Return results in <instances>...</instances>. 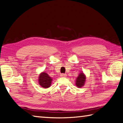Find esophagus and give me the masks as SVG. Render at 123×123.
Listing matches in <instances>:
<instances>
[{
    "mask_svg": "<svg viewBox=\"0 0 123 123\" xmlns=\"http://www.w3.org/2000/svg\"><path fill=\"white\" fill-rule=\"evenodd\" d=\"M61 76L62 77H65L67 76V74H61Z\"/></svg>",
    "mask_w": 123,
    "mask_h": 123,
    "instance_id": "obj_1",
    "label": "esophagus"
}]
</instances>
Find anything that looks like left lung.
Wrapping results in <instances>:
<instances>
[{
    "label": "left lung",
    "instance_id": "1",
    "mask_svg": "<svg viewBox=\"0 0 123 123\" xmlns=\"http://www.w3.org/2000/svg\"><path fill=\"white\" fill-rule=\"evenodd\" d=\"M85 76L83 73H80L79 74L77 78L76 79V85L78 87H81L84 85V83L85 81Z\"/></svg>",
    "mask_w": 123,
    "mask_h": 123
}]
</instances>
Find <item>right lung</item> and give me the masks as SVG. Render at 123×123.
Returning a JSON list of instances; mask_svg holds the SVG:
<instances>
[{"mask_svg": "<svg viewBox=\"0 0 123 123\" xmlns=\"http://www.w3.org/2000/svg\"><path fill=\"white\" fill-rule=\"evenodd\" d=\"M52 78L49 76L47 73H43L39 77V84L43 88H48L51 85Z\"/></svg>", "mask_w": 123, "mask_h": 123, "instance_id": "right-lung-1", "label": "right lung"}]
</instances>
